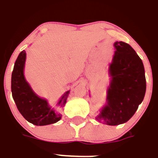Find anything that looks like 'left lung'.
<instances>
[{"instance_id": "obj_1", "label": "left lung", "mask_w": 158, "mask_h": 158, "mask_svg": "<svg viewBox=\"0 0 158 158\" xmlns=\"http://www.w3.org/2000/svg\"><path fill=\"white\" fill-rule=\"evenodd\" d=\"M114 46L107 104L96 117L99 122L113 126L130 120L143 101L146 88L141 58L127 43L116 42Z\"/></svg>"}]
</instances>
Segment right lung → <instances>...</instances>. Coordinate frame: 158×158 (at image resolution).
<instances>
[{
	"mask_svg": "<svg viewBox=\"0 0 158 158\" xmlns=\"http://www.w3.org/2000/svg\"><path fill=\"white\" fill-rule=\"evenodd\" d=\"M26 52L22 51L17 57L12 74V94L16 107L28 122L37 125L51 124L59 121L61 115L55 113L54 110L48 106L47 102L37 96L31 89L23 76ZM69 91L59 101L61 107L64 106Z\"/></svg>",
	"mask_w": 158,
	"mask_h": 158,
	"instance_id": "1",
	"label": "right lung"
}]
</instances>
